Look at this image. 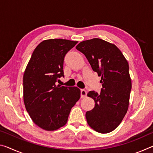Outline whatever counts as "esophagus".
<instances>
[{
  "mask_svg": "<svg viewBox=\"0 0 153 153\" xmlns=\"http://www.w3.org/2000/svg\"><path fill=\"white\" fill-rule=\"evenodd\" d=\"M86 95H87L86 90H84V89H82L81 90V98L86 97Z\"/></svg>",
  "mask_w": 153,
  "mask_h": 153,
  "instance_id": "1",
  "label": "esophagus"
}]
</instances>
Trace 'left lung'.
Here are the masks:
<instances>
[{
    "instance_id": "1",
    "label": "left lung",
    "mask_w": 153,
    "mask_h": 153,
    "mask_svg": "<svg viewBox=\"0 0 153 153\" xmlns=\"http://www.w3.org/2000/svg\"><path fill=\"white\" fill-rule=\"evenodd\" d=\"M76 49L86 56L92 70L101 76L100 93L90 91L95 106L87 111L88 125L97 132L106 134L120 125L128 111L131 82L129 65L117 46L100 38L83 41Z\"/></svg>"
}]
</instances>
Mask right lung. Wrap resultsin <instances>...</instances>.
Masks as SVG:
<instances>
[{"instance_id":"right-lung-1","label":"right lung","mask_w":153,"mask_h":153,"mask_svg":"<svg viewBox=\"0 0 153 153\" xmlns=\"http://www.w3.org/2000/svg\"><path fill=\"white\" fill-rule=\"evenodd\" d=\"M77 41L44 40L33 51L25 69L24 100L31 119L47 131L56 130L67 123L71 108L80 98L77 87L56 85L64 77L63 61Z\"/></svg>"}]
</instances>
